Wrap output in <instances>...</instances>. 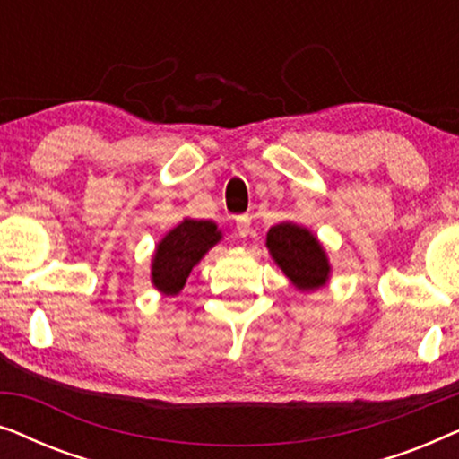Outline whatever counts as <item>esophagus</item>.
Instances as JSON below:
<instances>
[{"mask_svg": "<svg viewBox=\"0 0 459 459\" xmlns=\"http://www.w3.org/2000/svg\"><path fill=\"white\" fill-rule=\"evenodd\" d=\"M236 234L240 238H247L253 234V228H250V217L248 215H240L236 217Z\"/></svg>", "mask_w": 459, "mask_h": 459, "instance_id": "1", "label": "esophagus"}]
</instances>
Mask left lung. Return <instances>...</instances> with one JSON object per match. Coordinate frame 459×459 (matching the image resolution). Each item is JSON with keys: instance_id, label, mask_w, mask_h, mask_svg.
I'll list each match as a JSON object with an SVG mask.
<instances>
[{"instance_id": "left-lung-1", "label": "left lung", "mask_w": 459, "mask_h": 459, "mask_svg": "<svg viewBox=\"0 0 459 459\" xmlns=\"http://www.w3.org/2000/svg\"><path fill=\"white\" fill-rule=\"evenodd\" d=\"M273 261L299 290H317L330 280V261L316 236L303 225L284 221L267 231Z\"/></svg>"}]
</instances>
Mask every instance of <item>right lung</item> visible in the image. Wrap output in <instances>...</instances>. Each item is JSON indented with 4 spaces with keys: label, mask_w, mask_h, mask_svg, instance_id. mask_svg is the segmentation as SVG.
Masks as SVG:
<instances>
[{
    "label": "right lung",
    "mask_w": 459,
    "mask_h": 459,
    "mask_svg": "<svg viewBox=\"0 0 459 459\" xmlns=\"http://www.w3.org/2000/svg\"><path fill=\"white\" fill-rule=\"evenodd\" d=\"M221 240V231L204 219H184L159 242L152 256V284L159 292L175 297L200 259Z\"/></svg>",
    "instance_id": "obj_1"
}]
</instances>
